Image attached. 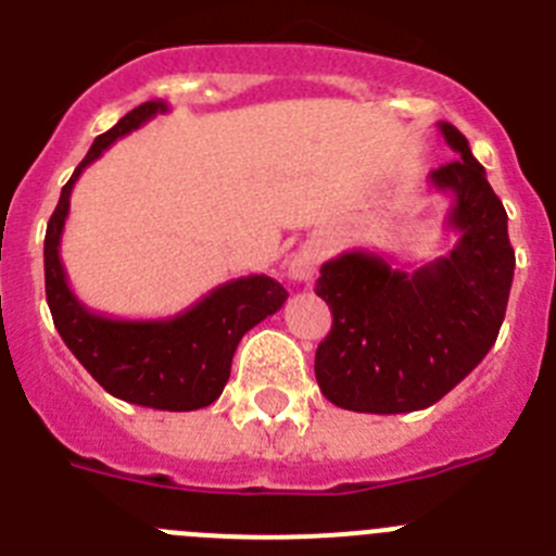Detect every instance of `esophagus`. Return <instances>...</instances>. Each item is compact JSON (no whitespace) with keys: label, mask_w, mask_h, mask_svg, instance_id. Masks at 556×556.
<instances>
[{"label":"esophagus","mask_w":556,"mask_h":556,"mask_svg":"<svg viewBox=\"0 0 556 556\" xmlns=\"http://www.w3.org/2000/svg\"><path fill=\"white\" fill-rule=\"evenodd\" d=\"M318 263H320V249L315 247V243H307V247H302L299 252L290 254L288 277L295 279V282H307V279H313Z\"/></svg>","instance_id":"1"}]
</instances>
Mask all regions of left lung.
Listing matches in <instances>:
<instances>
[{"instance_id": "left-lung-1", "label": "left lung", "mask_w": 556, "mask_h": 556, "mask_svg": "<svg viewBox=\"0 0 556 556\" xmlns=\"http://www.w3.org/2000/svg\"><path fill=\"white\" fill-rule=\"evenodd\" d=\"M439 131L460 155L430 173L435 191L453 194L450 254L414 271L362 249L320 266L315 293L334 320L315 351V378L326 401L349 412L433 406L480 365L505 320L516 268L505 205L464 134L453 123Z\"/></svg>"}]
</instances>
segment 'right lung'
<instances>
[{
    "mask_svg": "<svg viewBox=\"0 0 556 556\" xmlns=\"http://www.w3.org/2000/svg\"><path fill=\"white\" fill-rule=\"evenodd\" d=\"M167 109L164 101L131 109L117 126L96 137L71 180L62 186L43 241L46 302L71 354L109 395L161 412H194L222 395L241 337L277 313L288 290L266 274H252L219 285L173 318L117 320L92 313L76 299L60 261L62 227L81 169L101 159L117 139Z\"/></svg>",
    "mask_w": 556,
    "mask_h": 556,
    "instance_id": "obj_1",
    "label": "right lung"
}]
</instances>
